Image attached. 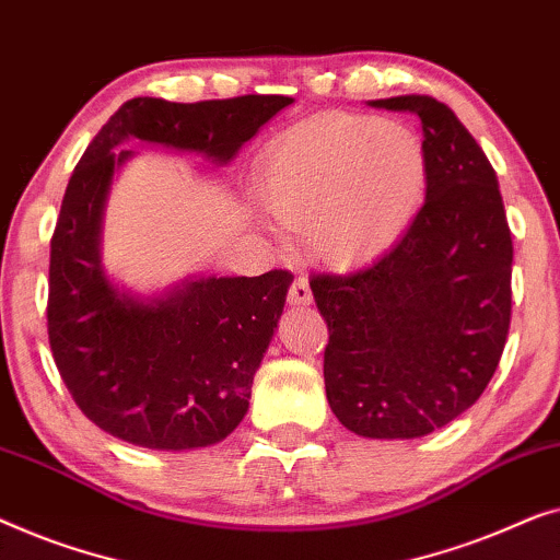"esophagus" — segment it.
Returning <instances> with one entry per match:
<instances>
[{
    "label": "esophagus",
    "instance_id": "esophagus-1",
    "mask_svg": "<svg viewBox=\"0 0 560 560\" xmlns=\"http://www.w3.org/2000/svg\"><path fill=\"white\" fill-rule=\"evenodd\" d=\"M289 304H294V306H306V304H312L310 279L296 277L294 281H291V287H289Z\"/></svg>",
    "mask_w": 560,
    "mask_h": 560
}]
</instances>
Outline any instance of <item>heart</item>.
Returning a JSON list of instances; mask_svg holds the SVG:
<instances>
[{"mask_svg": "<svg viewBox=\"0 0 560 560\" xmlns=\"http://www.w3.org/2000/svg\"><path fill=\"white\" fill-rule=\"evenodd\" d=\"M427 192V154L404 124L332 114L299 124L264 160V198L279 223L310 228L325 261L381 256Z\"/></svg>", "mask_w": 560, "mask_h": 560, "instance_id": "b5f03b06", "label": "heart"}]
</instances>
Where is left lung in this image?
<instances>
[{
	"mask_svg": "<svg viewBox=\"0 0 560 560\" xmlns=\"http://www.w3.org/2000/svg\"><path fill=\"white\" fill-rule=\"evenodd\" d=\"M421 119L427 202L368 269L317 273L327 322L325 388L345 429L419 439L482 396L505 350L513 235L490 160L431 96L370 101Z\"/></svg>",
	"mask_w": 560,
	"mask_h": 560,
	"instance_id": "8db88e82",
	"label": "left lung"
}]
</instances>
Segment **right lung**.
<instances>
[{
  "instance_id": "1",
  "label": "right lung",
  "mask_w": 560,
  "mask_h": 560,
  "mask_svg": "<svg viewBox=\"0 0 560 560\" xmlns=\"http://www.w3.org/2000/svg\"><path fill=\"white\" fill-rule=\"evenodd\" d=\"M289 104V96L131 98L75 164L50 241L47 337L75 406L112 436L183 452L231 434L294 279L283 269L192 279L147 302L114 287L98 243L114 170L131 156L116 147L139 139L225 164Z\"/></svg>"
}]
</instances>
